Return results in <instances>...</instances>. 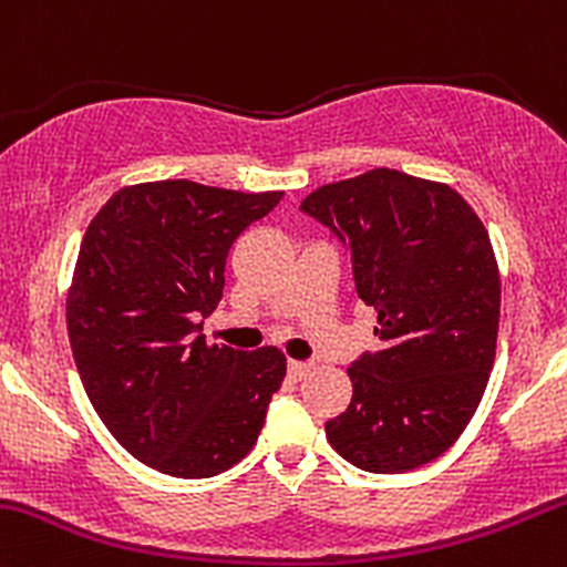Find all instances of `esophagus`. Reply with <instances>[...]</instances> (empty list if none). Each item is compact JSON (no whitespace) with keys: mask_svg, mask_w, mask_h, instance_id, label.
Returning <instances> with one entry per match:
<instances>
[{"mask_svg":"<svg viewBox=\"0 0 567 567\" xmlns=\"http://www.w3.org/2000/svg\"><path fill=\"white\" fill-rule=\"evenodd\" d=\"M308 373H311V363H302V360H289V377L291 379H306Z\"/></svg>","mask_w":567,"mask_h":567,"instance_id":"esophagus-1","label":"esophagus"}]
</instances>
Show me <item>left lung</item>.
Segmentation results:
<instances>
[{
	"mask_svg": "<svg viewBox=\"0 0 567 567\" xmlns=\"http://www.w3.org/2000/svg\"><path fill=\"white\" fill-rule=\"evenodd\" d=\"M300 207L347 245L382 341L347 371L352 404L327 440L365 472L417 470L464 434L492 377L502 286L486 226L447 183L384 166Z\"/></svg>",
	"mask_w": 567,
	"mask_h": 567,
	"instance_id": "1",
	"label": "left lung"
}]
</instances>
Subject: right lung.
Masks as SVG:
<instances>
[{
    "instance_id": "1",
    "label": "right lung",
    "mask_w": 567,
    "mask_h": 567,
    "mask_svg": "<svg viewBox=\"0 0 567 567\" xmlns=\"http://www.w3.org/2000/svg\"><path fill=\"white\" fill-rule=\"evenodd\" d=\"M284 190L125 185L92 218L68 289L75 369L114 440L163 475L213 477L250 453L286 377L278 347L207 343L204 317L245 226Z\"/></svg>"
}]
</instances>
